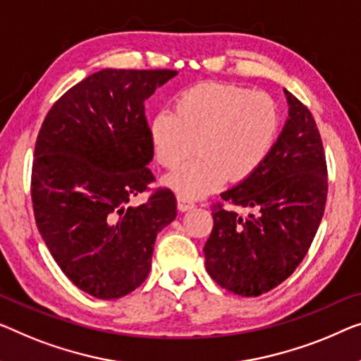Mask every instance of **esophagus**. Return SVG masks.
Returning a JSON list of instances; mask_svg holds the SVG:
<instances>
[{"mask_svg":"<svg viewBox=\"0 0 361 361\" xmlns=\"http://www.w3.org/2000/svg\"><path fill=\"white\" fill-rule=\"evenodd\" d=\"M176 201H178V209H180L181 212L191 211V209L196 206V204L192 202L191 199H188V197H183V196H178V197H176Z\"/></svg>","mask_w":361,"mask_h":361,"instance_id":"obj_1","label":"esophagus"}]
</instances>
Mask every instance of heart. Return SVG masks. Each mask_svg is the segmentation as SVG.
<instances>
[{"mask_svg": "<svg viewBox=\"0 0 361 361\" xmlns=\"http://www.w3.org/2000/svg\"><path fill=\"white\" fill-rule=\"evenodd\" d=\"M279 125L277 105L267 94L201 82L175 97L173 111L157 113L149 133L155 159L169 170L178 169L197 147L201 155L165 178L176 195L195 199L217 190L225 178L240 183L255 175L274 147Z\"/></svg>", "mask_w": 361, "mask_h": 361, "instance_id": "obj_1", "label": "heart"}]
</instances>
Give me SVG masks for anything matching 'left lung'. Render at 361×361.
Instances as JSON below:
<instances>
[{"instance_id":"left-lung-1","label":"left lung","mask_w":361,"mask_h":361,"mask_svg":"<svg viewBox=\"0 0 361 361\" xmlns=\"http://www.w3.org/2000/svg\"><path fill=\"white\" fill-rule=\"evenodd\" d=\"M288 118L267 159L248 180L224 191L230 206L214 204V228L204 245L206 271L241 297L276 288L308 252L326 207L327 165L311 111L285 90Z\"/></svg>"}]
</instances>
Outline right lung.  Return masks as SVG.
I'll return each instance as SVG.
<instances>
[{"label": "right lung", "instance_id": "1", "mask_svg": "<svg viewBox=\"0 0 361 361\" xmlns=\"http://www.w3.org/2000/svg\"><path fill=\"white\" fill-rule=\"evenodd\" d=\"M171 69H102L63 94L35 142L30 195L37 228L69 281L100 300L146 281L157 233L176 217L175 195L155 178L144 102Z\"/></svg>", "mask_w": 361, "mask_h": 361}]
</instances>
